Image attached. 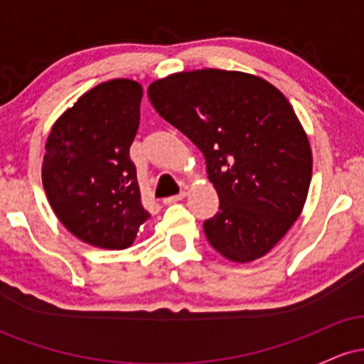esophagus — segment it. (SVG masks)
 Instances as JSON below:
<instances>
[{"label":"esophagus","instance_id":"esophagus-1","mask_svg":"<svg viewBox=\"0 0 364 364\" xmlns=\"http://www.w3.org/2000/svg\"><path fill=\"white\" fill-rule=\"evenodd\" d=\"M186 196V191H181V193H178V195H173V196H168V198H164L162 200V202L166 203V205H169V203H176V202H179V200H183Z\"/></svg>","mask_w":364,"mask_h":364}]
</instances>
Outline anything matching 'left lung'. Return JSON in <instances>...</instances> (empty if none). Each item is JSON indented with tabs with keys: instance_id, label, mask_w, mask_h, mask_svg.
I'll use <instances>...</instances> for the list:
<instances>
[{
	"instance_id": "1",
	"label": "left lung",
	"mask_w": 364,
	"mask_h": 364,
	"mask_svg": "<svg viewBox=\"0 0 364 364\" xmlns=\"http://www.w3.org/2000/svg\"><path fill=\"white\" fill-rule=\"evenodd\" d=\"M149 99L205 157L220 202L203 223L208 243L237 263L269 253L301 214L313 166L282 92L255 75L205 68L150 83Z\"/></svg>"
}]
</instances>
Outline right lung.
Returning <instances> with one entry per match:
<instances>
[{"mask_svg":"<svg viewBox=\"0 0 364 364\" xmlns=\"http://www.w3.org/2000/svg\"><path fill=\"white\" fill-rule=\"evenodd\" d=\"M141 95L128 78L99 83L63 112L46 141L43 185L54 214L97 248H128L150 217L129 159Z\"/></svg>","mask_w":364,"mask_h":364,"instance_id":"1","label":"right lung"}]
</instances>
